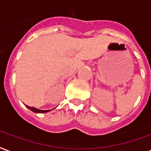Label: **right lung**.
<instances>
[{
  "label": "right lung",
  "mask_w": 151,
  "mask_h": 151,
  "mask_svg": "<svg viewBox=\"0 0 151 151\" xmlns=\"http://www.w3.org/2000/svg\"><path fill=\"white\" fill-rule=\"evenodd\" d=\"M26 107L29 109V110H31L32 112H34V113H47V112H49L50 110H41V109H36V108L34 107H29L28 105H26Z\"/></svg>",
  "instance_id": "add662e5"
}]
</instances>
